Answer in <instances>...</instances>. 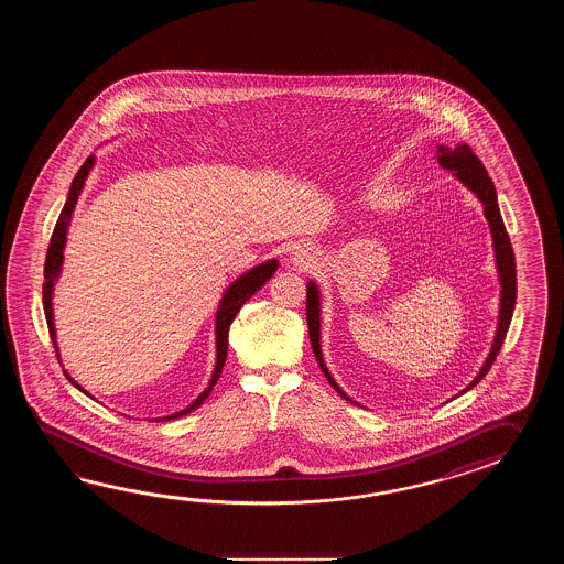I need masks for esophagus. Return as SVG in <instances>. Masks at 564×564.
I'll return each instance as SVG.
<instances>
[{
	"label": "esophagus",
	"instance_id": "obj_1",
	"mask_svg": "<svg viewBox=\"0 0 564 564\" xmlns=\"http://www.w3.org/2000/svg\"><path fill=\"white\" fill-rule=\"evenodd\" d=\"M314 250L308 248V246H296L294 250H292V262L294 264L300 265V268H306V265H311L314 262Z\"/></svg>",
	"mask_w": 564,
	"mask_h": 564
}]
</instances>
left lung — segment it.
<instances>
[{
    "instance_id": "1",
    "label": "left lung",
    "mask_w": 564,
    "mask_h": 564,
    "mask_svg": "<svg viewBox=\"0 0 564 564\" xmlns=\"http://www.w3.org/2000/svg\"><path fill=\"white\" fill-rule=\"evenodd\" d=\"M437 163L444 169H449L454 173V177L462 181L484 205V216L490 224L491 246H494V253H496V268H498V280H500V312H498L496 336H494L488 359L484 360L478 375L474 377V381L464 391H459V395H464L466 391L476 387L486 377V372L490 371L491 362L498 357L506 333H508V326L512 321L516 304L514 252H512V243H510V238H508L506 228H503L502 214H500V207H498L494 181L488 177V171L484 169L481 161L474 155V151L469 149L468 144H457L454 149L440 144L437 147ZM306 321H308L312 350H314V357L323 369L324 377L328 379V383L333 384V389L338 395L347 399L350 403H355V405H359L336 384L333 375L328 372L326 365H324L323 350H321V290L312 280L306 286Z\"/></svg>"
}]
</instances>
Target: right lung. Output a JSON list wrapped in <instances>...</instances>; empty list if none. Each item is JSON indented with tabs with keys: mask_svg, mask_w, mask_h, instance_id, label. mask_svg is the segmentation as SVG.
Here are the masks:
<instances>
[{
	"mask_svg": "<svg viewBox=\"0 0 564 564\" xmlns=\"http://www.w3.org/2000/svg\"><path fill=\"white\" fill-rule=\"evenodd\" d=\"M95 155L88 156L85 161V165L76 173L73 185H70V192H68V199H66V204H64V209H62L61 217H58V221H56V228H54V234H52L48 253H46V264H44V278H46V282H44V286H42V294H44L42 299H44V312H46L50 336H52V343H54L56 352H58V343H56L54 308H52L54 284H56V280L61 278L62 264H64V248H66V234H68L70 219H73L74 207H76V202H78L80 193L85 189L86 177H88V173L95 167ZM278 265H280L278 264V260H268V262H262V264L256 265L252 270H248L246 274H241L238 280H234V282L229 284L228 290L224 292V296L219 300V306H217L216 312V367H214V372H212L209 384L205 387L204 393L193 401L192 405H187V408L181 409V411L173 413V415H167V417H155V420L151 421H171L183 417V415H187V413H192V411L199 408L205 399L209 397L214 384L217 383V379H219V375H221L224 365H226V357H228L229 324L234 323L236 314H238L241 306L246 304V300L252 299L253 294H256L260 288L264 286L270 278L274 276ZM58 357H61V355H58ZM66 377H68V381H70L78 391H83L85 395H88V391H85L80 384L76 383L68 372H66ZM93 399H95V397H93Z\"/></svg>",
	"mask_w": 564,
	"mask_h": 564,
	"instance_id": "add662e5",
	"label": "right lung"
}]
</instances>
